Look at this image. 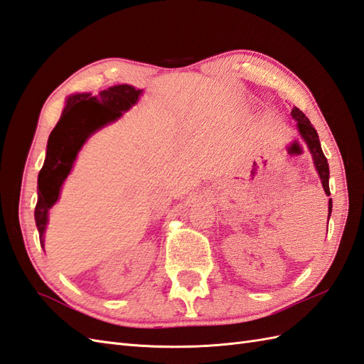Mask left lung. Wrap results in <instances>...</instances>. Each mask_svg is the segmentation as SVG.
<instances>
[{"mask_svg": "<svg viewBox=\"0 0 364 364\" xmlns=\"http://www.w3.org/2000/svg\"><path fill=\"white\" fill-rule=\"evenodd\" d=\"M291 115L296 123L298 134H300V136L303 138V141L306 143L307 149H309V152L312 155V160H314L315 171L318 172V176L321 180V184H323V189H324L326 195L329 197V195H331V191H329V164H328V160H326V156L321 151L318 134H316V130L311 124V121L307 119V117L303 114L300 109L294 107L292 112H291ZM328 210H329V215H328V223H329V217L332 213V198H329Z\"/></svg>", "mask_w": 364, "mask_h": 364, "instance_id": "left-lung-1", "label": "left lung"}]
</instances>
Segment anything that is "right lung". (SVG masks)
<instances>
[{
    "instance_id": "add662e5",
    "label": "right lung",
    "mask_w": 364,
    "mask_h": 364,
    "mask_svg": "<svg viewBox=\"0 0 364 364\" xmlns=\"http://www.w3.org/2000/svg\"><path fill=\"white\" fill-rule=\"evenodd\" d=\"M141 95L143 89L117 85L101 90L98 95L82 92L68 97L61 118L49 135L46 160L38 173L35 223L43 249L49 210L58 201L63 184L72 172L81 147L97 130L123 117L124 112L136 105Z\"/></svg>"
}]
</instances>
